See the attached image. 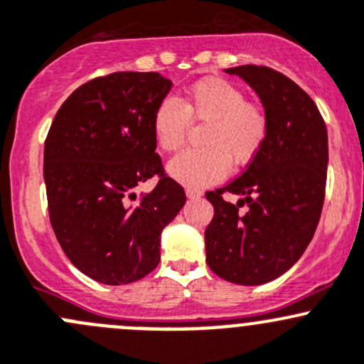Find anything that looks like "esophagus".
I'll list each match as a JSON object with an SVG mask.
<instances>
[{
	"mask_svg": "<svg viewBox=\"0 0 364 364\" xmlns=\"http://www.w3.org/2000/svg\"><path fill=\"white\" fill-rule=\"evenodd\" d=\"M186 194H187V198H189V200H198V198L203 196V193H201V191H198V189H186Z\"/></svg>",
	"mask_w": 364,
	"mask_h": 364,
	"instance_id": "34e87169",
	"label": "esophagus"
}]
</instances>
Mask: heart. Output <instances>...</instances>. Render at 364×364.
Listing matches in <instances>:
<instances>
[{"label": "heart", "mask_w": 364, "mask_h": 364, "mask_svg": "<svg viewBox=\"0 0 364 364\" xmlns=\"http://www.w3.org/2000/svg\"><path fill=\"white\" fill-rule=\"evenodd\" d=\"M189 121L207 122L201 133L203 147L175 156L168 163V173L193 189L226 177L231 161L237 166L249 164L268 136L264 112L245 101L243 91L223 78L196 82L182 101H161L152 119L156 144L166 152L181 149Z\"/></svg>", "instance_id": "obj_1"}]
</instances>
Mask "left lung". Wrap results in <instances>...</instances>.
<instances>
[{
    "label": "left lung",
    "instance_id": "8db88e82",
    "mask_svg": "<svg viewBox=\"0 0 364 364\" xmlns=\"http://www.w3.org/2000/svg\"><path fill=\"white\" fill-rule=\"evenodd\" d=\"M224 71L243 78L259 96L268 136L238 178L207 193L213 219L205 230V250L220 279L259 286L286 273L316 233L324 203L328 131L314 100L286 75L256 65ZM224 192L242 198L231 204Z\"/></svg>",
    "mask_w": 364,
    "mask_h": 364
}]
</instances>
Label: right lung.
Returning a JSON list of instances; mask_svg holds the SVG:
<instances>
[{
    "label": "right lung",
    "instance_id": "add662e5",
    "mask_svg": "<svg viewBox=\"0 0 364 364\" xmlns=\"http://www.w3.org/2000/svg\"><path fill=\"white\" fill-rule=\"evenodd\" d=\"M171 82L156 71H117L80 85L45 140L52 230L68 259L107 286L136 282L161 259V233L186 203L163 171L152 119ZM154 174L151 193L136 187Z\"/></svg>",
    "mask_w": 364,
    "mask_h": 364
}]
</instances>
